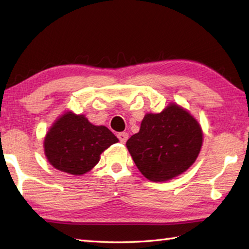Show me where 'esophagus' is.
I'll return each instance as SVG.
<instances>
[{
  "label": "esophagus",
  "instance_id": "esophagus-1",
  "mask_svg": "<svg viewBox=\"0 0 249 249\" xmlns=\"http://www.w3.org/2000/svg\"><path fill=\"white\" fill-rule=\"evenodd\" d=\"M117 137H119V140H120V142H122V144H125L126 142V141H127V138H128V134L127 133H119L117 134Z\"/></svg>",
  "mask_w": 249,
  "mask_h": 249
}]
</instances>
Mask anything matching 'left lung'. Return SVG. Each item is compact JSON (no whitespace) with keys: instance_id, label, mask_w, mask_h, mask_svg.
Wrapping results in <instances>:
<instances>
[{"instance_id":"left-lung-1","label":"left lung","mask_w":249,"mask_h":249,"mask_svg":"<svg viewBox=\"0 0 249 249\" xmlns=\"http://www.w3.org/2000/svg\"><path fill=\"white\" fill-rule=\"evenodd\" d=\"M203 132L195 116L177 103L147 113L126 147L142 175L165 182L190 168L200 154Z\"/></svg>"}]
</instances>
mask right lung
<instances>
[{"label":"right lung","mask_w":249,"mask_h":249,"mask_svg":"<svg viewBox=\"0 0 249 249\" xmlns=\"http://www.w3.org/2000/svg\"><path fill=\"white\" fill-rule=\"evenodd\" d=\"M117 142L107 126L93 125L84 115L67 111L48 129L44 151L53 168L82 176L94 168L100 161V155Z\"/></svg>","instance_id":"obj_1"}]
</instances>
